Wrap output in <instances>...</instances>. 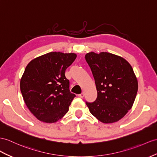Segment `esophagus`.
<instances>
[{"label":"esophagus","instance_id":"obj_1","mask_svg":"<svg viewBox=\"0 0 157 157\" xmlns=\"http://www.w3.org/2000/svg\"><path fill=\"white\" fill-rule=\"evenodd\" d=\"M84 96H85V94H84V93H81L80 94H78V97H81V98H83V97H84Z\"/></svg>","mask_w":157,"mask_h":157}]
</instances>
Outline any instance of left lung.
I'll use <instances>...</instances> for the list:
<instances>
[{
  "mask_svg": "<svg viewBox=\"0 0 157 157\" xmlns=\"http://www.w3.org/2000/svg\"><path fill=\"white\" fill-rule=\"evenodd\" d=\"M76 58L75 53L51 52L26 66L20 88L24 101L38 120L56 123L68 111L76 95L71 93L65 71Z\"/></svg>",
  "mask_w": 157,
  "mask_h": 157,
  "instance_id": "left-lung-1",
  "label": "left lung"
}]
</instances>
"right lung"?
I'll return each instance as SVG.
<instances>
[{"instance_id":"1","label":"right lung","mask_w":157,"mask_h":157,"mask_svg":"<svg viewBox=\"0 0 157 157\" xmlns=\"http://www.w3.org/2000/svg\"><path fill=\"white\" fill-rule=\"evenodd\" d=\"M85 59L97 91L96 100L86 102L90 113L103 123L121 119L132 108L138 82L132 67L122 57L109 52H89Z\"/></svg>"}]
</instances>
